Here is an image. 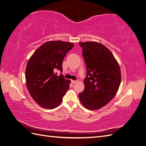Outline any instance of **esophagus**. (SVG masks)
Returning <instances> with one entry per match:
<instances>
[{"label":"esophagus","instance_id":"34e87169","mask_svg":"<svg viewBox=\"0 0 146 146\" xmlns=\"http://www.w3.org/2000/svg\"><path fill=\"white\" fill-rule=\"evenodd\" d=\"M71 82L72 83H76L77 82H78V81L77 80H71Z\"/></svg>","mask_w":146,"mask_h":146}]
</instances>
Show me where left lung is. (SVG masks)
Instances as JSON below:
<instances>
[{
	"label": "left lung",
	"instance_id": "8db88e82",
	"mask_svg": "<svg viewBox=\"0 0 146 146\" xmlns=\"http://www.w3.org/2000/svg\"><path fill=\"white\" fill-rule=\"evenodd\" d=\"M86 65L85 89L78 94L86 108L95 110L104 107L116 96L121 82L120 66L113 54L102 44L79 42Z\"/></svg>",
	"mask_w": 146,
	"mask_h": 146
}]
</instances>
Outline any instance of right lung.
<instances>
[{"label":"right lung","mask_w":146,"mask_h":146,"mask_svg":"<svg viewBox=\"0 0 146 146\" xmlns=\"http://www.w3.org/2000/svg\"><path fill=\"white\" fill-rule=\"evenodd\" d=\"M72 42L50 41L44 43L29 58L25 69V80L30 96L41 107L53 109L58 107L69 90L70 81L55 69L62 71V63Z\"/></svg>","instance_id":"right-lung-1"}]
</instances>
